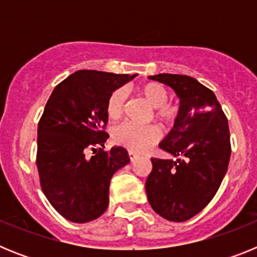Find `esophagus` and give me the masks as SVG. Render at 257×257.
Listing matches in <instances>:
<instances>
[{
  "label": "esophagus",
  "mask_w": 257,
  "mask_h": 257,
  "mask_svg": "<svg viewBox=\"0 0 257 257\" xmlns=\"http://www.w3.org/2000/svg\"><path fill=\"white\" fill-rule=\"evenodd\" d=\"M136 157H138V153H135L133 151H128V158H130V161H134Z\"/></svg>",
  "instance_id": "1"
}]
</instances>
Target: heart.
<instances>
[{
  "label": "heart",
  "instance_id": "1",
  "mask_svg": "<svg viewBox=\"0 0 257 257\" xmlns=\"http://www.w3.org/2000/svg\"><path fill=\"white\" fill-rule=\"evenodd\" d=\"M138 94L154 108V115L165 123H171L179 114V105L169 99V91L158 82H148L138 88ZM126 104V92L123 88H117L109 95L106 100L105 112L110 121H117L123 114ZM113 142L124 148L135 152H143L151 145L156 144L161 138L160 128L154 124L136 126L131 123H122L114 127L112 133Z\"/></svg>",
  "mask_w": 257,
  "mask_h": 257
}]
</instances>
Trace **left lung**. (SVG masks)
<instances>
[{
  "label": "left lung",
  "instance_id": "8db88e82",
  "mask_svg": "<svg viewBox=\"0 0 257 257\" xmlns=\"http://www.w3.org/2000/svg\"><path fill=\"white\" fill-rule=\"evenodd\" d=\"M149 79L170 86L180 106L174 128L160 143L175 160L152 158L145 190L160 216L185 221L210 203L225 176L231 152L228 119L215 94L193 77L161 73Z\"/></svg>",
  "mask_w": 257,
  "mask_h": 257
}]
</instances>
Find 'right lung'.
Returning a JSON list of instances; mask_svg holds the SVG:
<instances>
[{
  "label": "right lung",
  "instance_id": "obj_1",
  "mask_svg": "<svg viewBox=\"0 0 257 257\" xmlns=\"http://www.w3.org/2000/svg\"><path fill=\"white\" fill-rule=\"evenodd\" d=\"M136 74L77 70L52 91L38 122L37 169L42 192L69 221L88 222L105 212L109 184L130 162L122 147L104 151L109 138L106 100ZM93 151L91 157L87 152Z\"/></svg>",
  "mask_w": 257,
  "mask_h": 257
}]
</instances>
